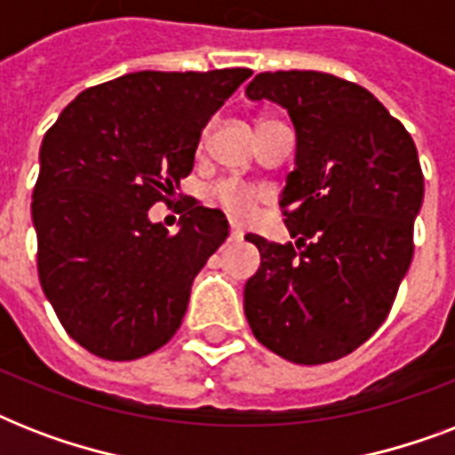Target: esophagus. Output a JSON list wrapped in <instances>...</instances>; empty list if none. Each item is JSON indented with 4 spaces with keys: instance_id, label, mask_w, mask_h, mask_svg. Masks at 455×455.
Here are the masks:
<instances>
[{
    "instance_id": "34e87169",
    "label": "esophagus",
    "mask_w": 455,
    "mask_h": 455,
    "mask_svg": "<svg viewBox=\"0 0 455 455\" xmlns=\"http://www.w3.org/2000/svg\"><path fill=\"white\" fill-rule=\"evenodd\" d=\"M243 238V228L241 224L231 221V228H228V241H241Z\"/></svg>"
}]
</instances>
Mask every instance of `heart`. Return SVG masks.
<instances>
[{
	"label": "heart",
	"mask_w": 455,
	"mask_h": 455,
	"mask_svg": "<svg viewBox=\"0 0 455 455\" xmlns=\"http://www.w3.org/2000/svg\"><path fill=\"white\" fill-rule=\"evenodd\" d=\"M217 198L235 217H245L255 205V191L238 181H224L217 186Z\"/></svg>",
	"instance_id": "heart-1"
}]
</instances>
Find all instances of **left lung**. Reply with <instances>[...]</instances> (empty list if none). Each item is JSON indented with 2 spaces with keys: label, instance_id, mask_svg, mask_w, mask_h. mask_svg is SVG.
Listing matches in <instances>:
<instances>
[{
  "label": "left lung",
  "instance_id": "obj_1",
  "mask_svg": "<svg viewBox=\"0 0 455 455\" xmlns=\"http://www.w3.org/2000/svg\"><path fill=\"white\" fill-rule=\"evenodd\" d=\"M245 94L295 127V170L278 205L295 243L259 235L243 292L255 338L316 366L363 345L387 318L413 257L425 181L413 139L368 89L316 70L259 73Z\"/></svg>",
  "mask_w": 455,
  "mask_h": 455
}]
</instances>
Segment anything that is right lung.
<instances>
[{"mask_svg": "<svg viewBox=\"0 0 455 455\" xmlns=\"http://www.w3.org/2000/svg\"><path fill=\"white\" fill-rule=\"evenodd\" d=\"M250 75H123L84 89L44 134L32 193L39 283L68 335L96 356L139 359L181 325L228 221L188 200L172 235L148 210L191 174L205 124Z\"/></svg>", "mask_w": 455, "mask_h": 455, "instance_id": "right-lung-1", "label": "right lung"}]
</instances>
